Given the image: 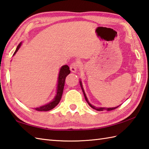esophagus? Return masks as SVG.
Returning <instances> with one entry per match:
<instances>
[{"mask_svg": "<svg viewBox=\"0 0 149 149\" xmlns=\"http://www.w3.org/2000/svg\"><path fill=\"white\" fill-rule=\"evenodd\" d=\"M78 66H79L78 62H73L70 66V70L72 72H76L77 71Z\"/></svg>", "mask_w": 149, "mask_h": 149, "instance_id": "esophagus-1", "label": "esophagus"}]
</instances>
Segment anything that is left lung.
Here are the masks:
<instances>
[{
	"label": "left lung",
	"instance_id": "1",
	"mask_svg": "<svg viewBox=\"0 0 149 149\" xmlns=\"http://www.w3.org/2000/svg\"><path fill=\"white\" fill-rule=\"evenodd\" d=\"M80 86H81V90H82V91H83L84 95V97H85V99H86V102H87V104L89 105V106H90L91 107H92L93 109H95V110L98 111H104V110L112 111V110H114V109H116L117 107H119V106H120V105H119V106H117V107H108V108H106V107H96L95 106H94V105H93L92 104H91L90 103H89V100H88V99H87V96H86V93H85L84 89L83 86H82V83H81V80H80Z\"/></svg>",
	"mask_w": 149,
	"mask_h": 149
}]
</instances>
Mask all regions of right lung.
<instances>
[{
  "label": "right lung",
  "instance_id": "obj_1",
  "mask_svg": "<svg viewBox=\"0 0 149 149\" xmlns=\"http://www.w3.org/2000/svg\"><path fill=\"white\" fill-rule=\"evenodd\" d=\"M21 45H22V42L18 45L16 50H15V53H13V56H14L16 53L19 49ZM71 71L69 70V68L68 65H64L61 67V68L60 69L59 74H58V83H57V88H56V94L54 98L52 100V101L50 102L48 104H45L44 105L40 106L39 107L35 108L36 111H50L51 109L54 108L56 106L59 104V102L61 100L62 94H63V87H64L65 85V78L67 76H68L69 73H70Z\"/></svg>",
  "mask_w": 149,
  "mask_h": 149
}]
</instances>
